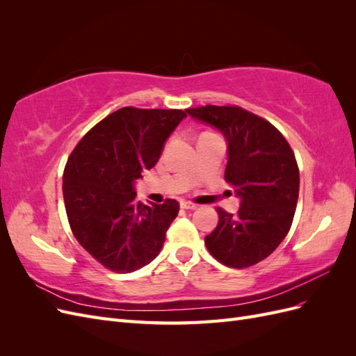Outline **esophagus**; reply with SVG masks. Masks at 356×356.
Listing matches in <instances>:
<instances>
[{"mask_svg":"<svg viewBox=\"0 0 356 356\" xmlns=\"http://www.w3.org/2000/svg\"><path fill=\"white\" fill-rule=\"evenodd\" d=\"M181 208H182V209H190V211H191V209H196L197 204L193 203V202H186V200H184V202H181Z\"/></svg>","mask_w":356,"mask_h":356,"instance_id":"34e87169","label":"esophagus"}]
</instances>
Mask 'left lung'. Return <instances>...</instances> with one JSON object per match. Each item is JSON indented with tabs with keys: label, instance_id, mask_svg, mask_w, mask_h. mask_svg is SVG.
<instances>
[{
	"label": "left lung",
	"instance_id": "left-lung-1",
	"mask_svg": "<svg viewBox=\"0 0 356 356\" xmlns=\"http://www.w3.org/2000/svg\"><path fill=\"white\" fill-rule=\"evenodd\" d=\"M187 113L227 139L224 179L241 197L238 213L217 208L218 224L204 245L215 260L232 268L260 263L293 224L300 188L293 148L270 122L241 106L204 105Z\"/></svg>",
	"mask_w": 356,
	"mask_h": 356
}]
</instances>
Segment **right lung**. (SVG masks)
Masks as SVG:
<instances>
[{"instance_id":"right-lung-1","label":"right lung","mask_w":356,"mask_h":356,"mask_svg":"<svg viewBox=\"0 0 356 356\" xmlns=\"http://www.w3.org/2000/svg\"><path fill=\"white\" fill-rule=\"evenodd\" d=\"M182 110L124 106L75 145L63 170V202L72 234L96 261L131 273L159 255L179 203L138 202L134 182L154 168Z\"/></svg>"}]
</instances>
